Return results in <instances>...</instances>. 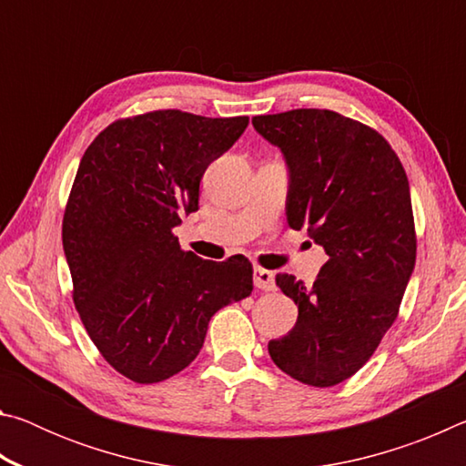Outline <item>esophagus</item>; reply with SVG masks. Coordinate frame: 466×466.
<instances>
[{"label":"esophagus","instance_id":"1","mask_svg":"<svg viewBox=\"0 0 466 466\" xmlns=\"http://www.w3.org/2000/svg\"><path fill=\"white\" fill-rule=\"evenodd\" d=\"M252 279H255V286L263 291H273L275 289V279H273V273L261 269V267H255V271H252Z\"/></svg>","mask_w":466,"mask_h":466}]
</instances>
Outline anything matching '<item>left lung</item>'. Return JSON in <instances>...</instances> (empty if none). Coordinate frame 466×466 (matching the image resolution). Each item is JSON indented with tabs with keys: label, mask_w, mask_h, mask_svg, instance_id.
<instances>
[{
	"label": "left lung",
	"mask_w": 466,
	"mask_h": 466,
	"mask_svg": "<svg viewBox=\"0 0 466 466\" xmlns=\"http://www.w3.org/2000/svg\"><path fill=\"white\" fill-rule=\"evenodd\" d=\"M252 127L286 160L289 228H306L329 255L312 286L275 278L298 320L271 339L269 356L299 382L335 386L372 358L411 279L417 242L405 168L380 133L335 110L252 116Z\"/></svg>",
	"instance_id": "8db88e82"
}]
</instances>
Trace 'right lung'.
Returning <instances> with one entry per match:
<instances>
[{
    "instance_id": "1",
    "label": "right lung",
    "mask_w": 466,
    "mask_h": 466,
    "mask_svg": "<svg viewBox=\"0 0 466 466\" xmlns=\"http://www.w3.org/2000/svg\"><path fill=\"white\" fill-rule=\"evenodd\" d=\"M248 116L154 110L115 121L86 149L63 216L74 302L116 372L162 382L201 351L208 325L252 291V265L203 261L172 230L199 209L203 172Z\"/></svg>"
}]
</instances>
